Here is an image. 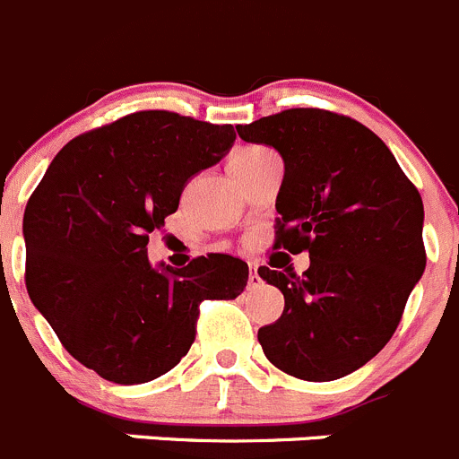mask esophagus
<instances>
[{"label": "esophagus", "instance_id": "34e87169", "mask_svg": "<svg viewBox=\"0 0 459 459\" xmlns=\"http://www.w3.org/2000/svg\"><path fill=\"white\" fill-rule=\"evenodd\" d=\"M263 285V278L258 276V264H251V273H249V288L255 290Z\"/></svg>", "mask_w": 459, "mask_h": 459}]
</instances>
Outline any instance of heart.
Here are the masks:
<instances>
[{
    "instance_id": "heart-1",
    "label": "heart",
    "mask_w": 459,
    "mask_h": 459,
    "mask_svg": "<svg viewBox=\"0 0 459 459\" xmlns=\"http://www.w3.org/2000/svg\"><path fill=\"white\" fill-rule=\"evenodd\" d=\"M263 152H264L263 147H244V149H239V152L233 153V158H230V167L242 165V162L251 160V158H255V156H260V153H263Z\"/></svg>"
}]
</instances>
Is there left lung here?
Here are the masks:
<instances>
[{"mask_svg": "<svg viewBox=\"0 0 459 459\" xmlns=\"http://www.w3.org/2000/svg\"><path fill=\"white\" fill-rule=\"evenodd\" d=\"M235 128L285 162L273 249L310 254L303 276L258 269L285 297L260 346L294 378L353 374L392 340L426 269L421 195L387 144L346 115L290 108Z\"/></svg>", "mask_w": 459, "mask_h": 459, "instance_id": "1", "label": "left lung"}]
</instances>
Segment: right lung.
<instances>
[{
  "instance_id": "obj_1",
  "label": "right lung",
  "mask_w": 459,
  "mask_h": 459,
  "mask_svg": "<svg viewBox=\"0 0 459 459\" xmlns=\"http://www.w3.org/2000/svg\"><path fill=\"white\" fill-rule=\"evenodd\" d=\"M235 143L230 124L140 110L56 153L24 210L27 292L67 353L101 378L140 385L190 351L199 306L235 299L249 267L226 254L153 269L149 233L165 226L195 174Z\"/></svg>"
}]
</instances>
